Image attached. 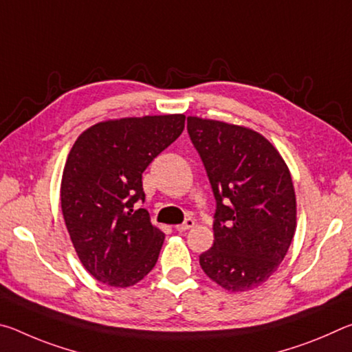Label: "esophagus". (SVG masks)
I'll return each instance as SVG.
<instances>
[{"label": "esophagus", "mask_w": 352, "mask_h": 352, "mask_svg": "<svg viewBox=\"0 0 352 352\" xmlns=\"http://www.w3.org/2000/svg\"><path fill=\"white\" fill-rule=\"evenodd\" d=\"M194 223H195V222H194L192 219H186L182 225H175V230L180 231V233H182V231H188V230L192 228Z\"/></svg>", "instance_id": "1"}]
</instances>
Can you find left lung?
<instances>
[{"mask_svg": "<svg viewBox=\"0 0 352 352\" xmlns=\"http://www.w3.org/2000/svg\"><path fill=\"white\" fill-rule=\"evenodd\" d=\"M217 201L214 243L200 267L228 292L259 287L287 254L296 230L290 170L272 142L254 130L188 116Z\"/></svg>", "mask_w": 352, "mask_h": 352, "instance_id": "obj_1", "label": "left lung"}]
</instances>
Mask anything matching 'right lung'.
Returning a JSON list of instances; mask_svg holds the SVG:
<instances>
[{"label":"right lung","mask_w":352,"mask_h":352,"mask_svg":"<svg viewBox=\"0 0 352 352\" xmlns=\"http://www.w3.org/2000/svg\"><path fill=\"white\" fill-rule=\"evenodd\" d=\"M186 116L109 119L88 127L63 168L60 204L82 265L113 287L140 283L158 261L164 233L151 223L142 172L184 129Z\"/></svg>","instance_id":"right-lung-1"}]
</instances>
